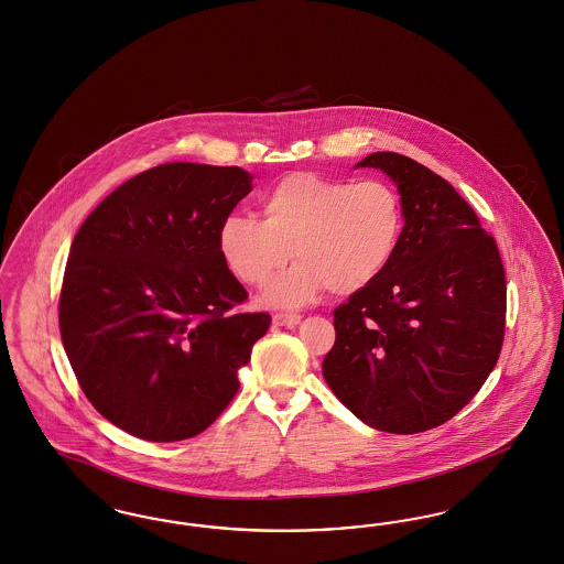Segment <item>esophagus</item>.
<instances>
[{"mask_svg":"<svg viewBox=\"0 0 564 564\" xmlns=\"http://www.w3.org/2000/svg\"><path fill=\"white\" fill-rule=\"evenodd\" d=\"M302 321V316L297 313H276L272 316V323L279 327H295Z\"/></svg>","mask_w":564,"mask_h":564,"instance_id":"esophagus-1","label":"esophagus"}]
</instances>
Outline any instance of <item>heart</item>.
<instances>
[{
    "mask_svg": "<svg viewBox=\"0 0 564 564\" xmlns=\"http://www.w3.org/2000/svg\"><path fill=\"white\" fill-rule=\"evenodd\" d=\"M264 220L228 214L218 228V248L228 271L248 285H260L297 264L262 290V302L276 308L311 304L327 288L359 292L382 274L403 232V205L383 181H336L292 174L260 199Z\"/></svg>",
    "mask_w": 564,
    "mask_h": 564,
    "instance_id": "obj_1",
    "label": "heart"
}]
</instances>
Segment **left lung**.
Masks as SVG:
<instances>
[{
	"label": "left lung",
	"mask_w": 564,
	"mask_h": 564,
	"mask_svg": "<svg viewBox=\"0 0 564 564\" xmlns=\"http://www.w3.org/2000/svg\"><path fill=\"white\" fill-rule=\"evenodd\" d=\"M355 167L397 184L403 232L388 269L334 311L323 378L362 424L415 434L451 420L496 367L506 276L494 237L449 182L399 153Z\"/></svg>",
	"instance_id": "1"
}]
</instances>
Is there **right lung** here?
<instances>
[{"label":"right lung","mask_w":564,"mask_h":564,"mask_svg":"<svg viewBox=\"0 0 564 564\" xmlns=\"http://www.w3.org/2000/svg\"><path fill=\"white\" fill-rule=\"evenodd\" d=\"M237 167L163 163L123 182L79 226L58 321L88 401L153 443L207 429L239 390V369L271 325L230 313L248 300L218 228L253 188Z\"/></svg>","instance_id":"1"}]
</instances>
